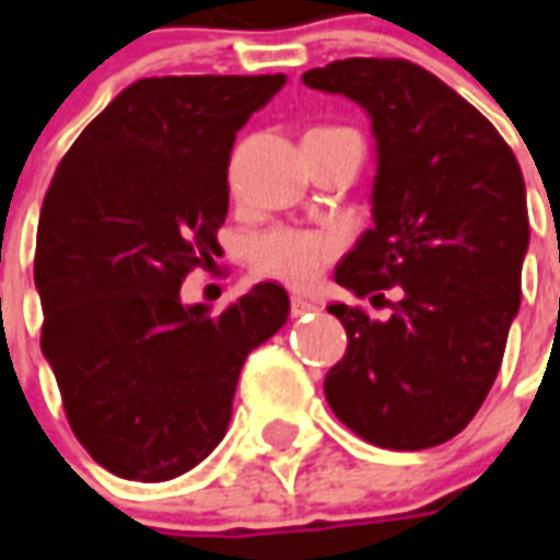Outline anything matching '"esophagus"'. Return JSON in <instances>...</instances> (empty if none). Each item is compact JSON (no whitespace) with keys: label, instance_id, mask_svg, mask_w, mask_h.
Instances as JSON below:
<instances>
[{"label":"esophagus","instance_id":"34e87169","mask_svg":"<svg viewBox=\"0 0 560 560\" xmlns=\"http://www.w3.org/2000/svg\"><path fill=\"white\" fill-rule=\"evenodd\" d=\"M311 311H316V305L311 302V299L299 296V293H293V296H290V316H305V314H311Z\"/></svg>","mask_w":560,"mask_h":560}]
</instances>
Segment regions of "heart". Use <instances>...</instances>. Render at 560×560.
I'll use <instances>...</instances> for the list:
<instances>
[{"label": "heart", "instance_id": "1", "mask_svg": "<svg viewBox=\"0 0 560 560\" xmlns=\"http://www.w3.org/2000/svg\"><path fill=\"white\" fill-rule=\"evenodd\" d=\"M340 237L328 229L270 226L249 241V264L264 279L307 288L340 253Z\"/></svg>", "mask_w": 560, "mask_h": 560}]
</instances>
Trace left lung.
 <instances>
[{"instance_id":"1","label":"left lung","mask_w":560,"mask_h":560,"mask_svg":"<svg viewBox=\"0 0 560 560\" xmlns=\"http://www.w3.org/2000/svg\"><path fill=\"white\" fill-rule=\"evenodd\" d=\"M372 116L374 226L334 279L392 307L328 305L349 346L325 374L334 416L389 451L462 433L482 407L521 307L529 214L521 165L459 92L400 57H346L302 74ZM401 288L398 303L382 290Z\"/></svg>"}]
</instances>
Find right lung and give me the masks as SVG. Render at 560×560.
Wrapping results in <instances>:
<instances>
[{
	"label": "right lung",
	"instance_id": "1",
	"mask_svg": "<svg viewBox=\"0 0 560 560\" xmlns=\"http://www.w3.org/2000/svg\"><path fill=\"white\" fill-rule=\"evenodd\" d=\"M284 74L142 78L109 101L57 165L39 209V349L74 439L139 482L191 470L226 433L246 354L288 323L258 284L223 314L179 288L218 253L237 130Z\"/></svg>",
	"mask_w": 560,
	"mask_h": 560
}]
</instances>
